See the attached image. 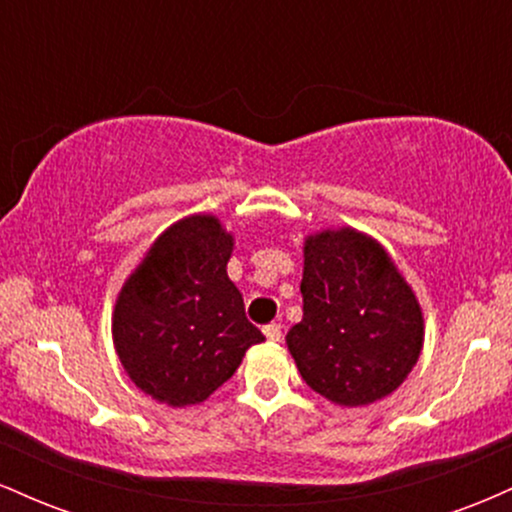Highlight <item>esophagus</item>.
<instances>
[{
	"instance_id": "obj_1",
	"label": "esophagus",
	"mask_w": 512,
	"mask_h": 512,
	"mask_svg": "<svg viewBox=\"0 0 512 512\" xmlns=\"http://www.w3.org/2000/svg\"><path fill=\"white\" fill-rule=\"evenodd\" d=\"M264 337H267L269 342H281V325H279V322H272V325L264 327Z\"/></svg>"
}]
</instances>
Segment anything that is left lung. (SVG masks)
I'll list each match as a JSON object with an SVG mask.
<instances>
[{
	"label": "left lung",
	"mask_w": 512,
	"mask_h": 512,
	"mask_svg": "<svg viewBox=\"0 0 512 512\" xmlns=\"http://www.w3.org/2000/svg\"><path fill=\"white\" fill-rule=\"evenodd\" d=\"M301 293L303 320L286 346L310 390L366 407L407 380L424 349V313L378 240L351 226L305 236Z\"/></svg>",
	"instance_id": "8db88e82"
}]
</instances>
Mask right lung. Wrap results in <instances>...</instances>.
Instances as JSON below:
<instances>
[{"mask_svg": "<svg viewBox=\"0 0 512 512\" xmlns=\"http://www.w3.org/2000/svg\"><path fill=\"white\" fill-rule=\"evenodd\" d=\"M236 238L214 214L175 221L117 293L113 344L144 395L173 409L202 404L264 342L226 264Z\"/></svg>", "mask_w": 512, "mask_h": 512, "instance_id": "right-lung-1", "label": "right lung"}]
</instances>
